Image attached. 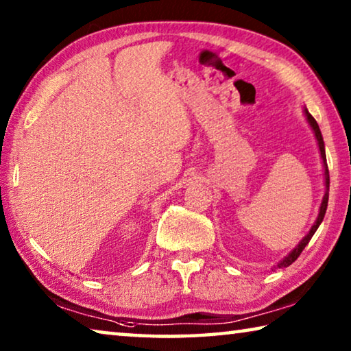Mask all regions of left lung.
<instances>
[{
	"label": "left lung",
	"mask_w": 351,
	"mask_h": 351,
	"mask_svg": "<svg viewBox=\"0 0 351 351\" xmlns=\"http://www.w3.org/2000/svg\"><path fill=\"white\" fill-rule=\"evenodd\" d=\"M304 112H305V116H306V121H308V123H310V127L313 128V132H314V136H316V139H317V145H319V150H320V158H322V161H324V169H325V189H326V192H325V195H324V198H322V203H320V209H319V215H317V218H316V221H314V224H313V228L310 229V232H308L304 239H302V241L299 243V245H297L293 251H291L287 257H285L282 261H278L277 263V268H287V266H289L291 263H294V261L297 260V257H299V255L302 254V251H304L305 249V246L308 245V243H310V240H311V237L314 235V232H316L317 230V228L320 226V223H322V219H324V217H325V212H326V206H328V189H330V173H328V167H326V156H325V144H324V138H322V133H320V130H319V125H317V122H316V119H314L310 112H308V110L305 108L304 110Z\"/></svg>",
	"instance_id": "obj_1"
}]
</instances>
